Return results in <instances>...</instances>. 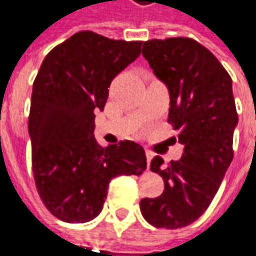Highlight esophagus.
Listing matches in <instances>:
<instances>
[{"mask_svg": "<svg viewBox=\"0 0 256 256\" xmlns=\"http://www.w3.org/2000/svg\"><path fill=\"white\" fill-rule=\"evenodd\" d=\"M146 156H147V162L150 164V162H151V160H152V157H154V154H152L150 150H146Z\"/></svg>", "mask_w": 256, "mask_h": 256, "instance_id": "obj_1", "label": "esophagus"}]
</instances>
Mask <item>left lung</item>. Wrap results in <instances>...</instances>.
<instances>
[{
  "mask_svg": "<svg viewBox=\"0 0 256 256\" xmlns=\"http://www.w3.org/2000/svg\"><path fill=\"white\" fill-rule=\"evenodd\" d=\"M142 56L170 95L168 122L184 146L178 161L156 156L151 172L164 180V192L140 202L141 213L156 228L193 224L209 208L234 158L238 125L232 79L219 60L198 42L184 37L150 40Z\"/></svg>",
  "mask_w": 256,
  "mask_h": 256,
  "instance_id": "1",
  "label": "left lung"
}]
</instances>
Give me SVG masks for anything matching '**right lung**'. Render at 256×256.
I'll use <instances>...</instances> for the list:
<instances>
[{
  "label": "right lung",
  "instance_id": "1",
  "mask_svg": "<svg viewBox=\"0 0 256 256\" xmlns=\"http://www.w3.org/2000/svg\"><path fill=\"white\" fill-rule=\"evenodd\" d=\"M141 44L79 32L54 47L37 73L28 116L32 174L44 206L63 222L95 219L114 177L147 168L140 144L102 148L94 136L112 79L140 58Z\"/></svg>",
  "mask_w": 256,
  "mask_h": 256
}]
</instances>
